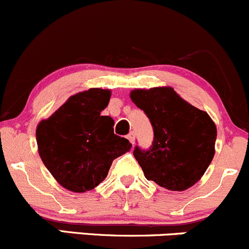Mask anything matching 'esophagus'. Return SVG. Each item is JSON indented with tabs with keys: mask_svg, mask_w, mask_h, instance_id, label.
Wrapping results in <instances>:
<instances>
[{
	"mask_svg": "<svg viewBox=\"0 0 249 249\" xmlns=\"http://www.w3.org/2000/svg\"><path fill=\"white\" fill-rule=\"evenodd\" d=\"M127 140H129L130 142L134 144V141H135V134H134V132H130V134L127 135Z\"/></svg>",
	"mask_w": 249,
	"mask_h": 249,
	"instance_id": "obj_1",
	"label": "esophagus"
}]
</instances>
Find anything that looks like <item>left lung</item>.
Masks as SVG:
<instances>
[{"label":"left lung","mask_w":249,"mask_h":249,"mask_svg":"<svg viewBox=\"0 0 249 249\" xmlns=\"http://www.w3.org/2000/svg\"><path fill=\"white\" fill-rule=\"evenodd\" d=\"M130 97L154 131L149 149L134 150L145 178L173 192L193 187L214 157L217 127L210 115L170 87L135 89Z\"/></svg>","instance_id":"left-lung-1"}]
</instances>
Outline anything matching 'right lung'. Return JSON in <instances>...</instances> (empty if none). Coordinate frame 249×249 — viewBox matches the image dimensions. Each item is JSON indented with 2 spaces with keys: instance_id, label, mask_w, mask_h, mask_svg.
Returning <instances> with one entry per match:
<instances>
[{
  "instance_id": "obj_1",
  "label": "right lung",
  "mask_w": 249,
  "mask_h": 249,
  "mask_svg": "<svg viewBox=\"0 0 249 249\" xmlns=\"http://www.w3.org/2000/svg\"><path fill=\"white\" fill-rule=\"evenodd\" d=\"M109 90L91 88L70 97L36 130L42 161L64 188L84 193L100 184L113 160L129 152L131 143L114 135V120L101 115Z\"/></svg>"
}]
</instances>
